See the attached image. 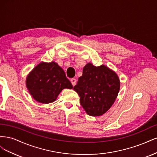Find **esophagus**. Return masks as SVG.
<instances>
[{"instance_id":"obj_1","label":"esophagus","mask_w":157,"mask_h":157,"mask_svg":"<svg viewBox=\"0 0 157 157\" xmlns=\"http://www.w3.org/2000/svg\"><path fill=\"white\" fill-rule=\"evenodd\" d=\"M71 84H73V86H74L76 84V82H77V80H76V78H73L71 79Z\"/></svg>"}]
</instances>
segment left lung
Here are the masks:
<instances>
[{"label": "left lung", "instance_id": "left-lung-1", "mask_svg": "<svg viewBox=\"0 0 157 157\" xmlns=\"http://www.w3.org/2000/svg\"><path fill=\"white\" fill-rule=\"evenodd\" d=\"M120 86L119 78L115 71L106 65L96 67L88 63L73 90L78 93L80 103L88 115L99 117L113 105Z\"/></svg>", "mask_w": 157, "mask_h": 157}]
</instances>
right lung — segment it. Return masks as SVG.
I'll return each instance as SVG.
<instances>
[{
  "instance_id": "add662e5",
  "label": "right lung",
  "mask_w": 157,
  "mask_h": 157,
  "mask_svg": "<svg viewBox=\"0 0 157 157\" xmlns=\"http://www.w3.org/2000/svg\"><path fill=\"white\" fill-rule=\"evenodd\" d=\"M25 82L33 99L44 104L56 101L64 88H73L63 69L54 61L38 64L28 74Z\"/></svg>"
}]
</instances>
